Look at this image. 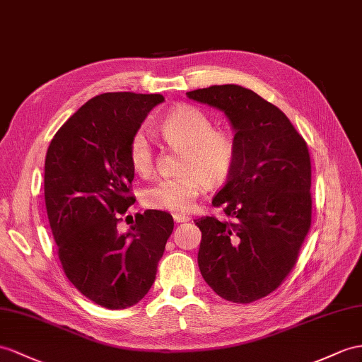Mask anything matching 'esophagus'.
Wrapping results in <instances>:
<instances>
[{
  "instance_id": "1",
  "label": "esophagus",
  "mask_w": 362,
  "mask_h": 362,
  "mask_svg": "<svg viewBox=\"0 0 362 362\" xmlns=\"http://www.w3.org/2000/svg\"><path fill=\"white\" fill-rule=\"evenodd\" d=\"M173 219H175V223H178V224H181V223H189L190 221V218L189 216H186V215H173Z\"/></svg>"
}]
</instances>
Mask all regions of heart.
<instances>
[{"mask_svg":"<svg viewBox=\"0 0 362 362\" xmlns=\"http://www.w3.org/2000/svg\"><path fill=\"white\" fill-rule=\"evenodd\" d=\"M165 144L181 151L176 169L180 173L155 181L144 190L147 206L169 211H189L207 186H219L230 175L236 148L230 135L215 130L214 121L193 107L180 105L160 124ZM130 164L138 175L153 169L155 151L144 130H138L129 144Z\"/></svg>","mask_w":362,"mask_h":362,"instance_id":"b5f03b06","label":"heart"}]
</instances>
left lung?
Here are the masks:
<instances>
[{"label":"left lung","instance_id":"left-lung-1","mask_svg":"<svg viewBox=\"0 0 362 362\" xmlns=\"http://www.w3.org/2000/svg\"><path fill=\"white\" fill-rule=\"evenodd\" d=\"M186 95L224 112L236 148L227 182L211 201L232 221L195 219L198 266L216 295L249 304L295 267L312 223L310 155L286 115L250 89L223 84Z\"/></svg>","mask_w":362,"mask_h":362}]
</instances>
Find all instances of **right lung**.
I'll use <instances>...</instances> for the list:
<instances>
[{"label":"right lung","instance_id":"right-lung-1","mask_svg":"<svg viewBox=\"0 0 362 362\" xmlns=\"http://www.w3.org/2000/svg\"><path fill=\"white\" fill-rule=\"evenodd\" d=\"M160 93L110 92L81 105L61 127L44 163V199L61 266L79 292L112 310L139 303L151 290L173 232L167 211L146 210L118 232L135 202L129 144Z\"/></svg>","mask_w":362,"mask_h":362}]
</instances>
